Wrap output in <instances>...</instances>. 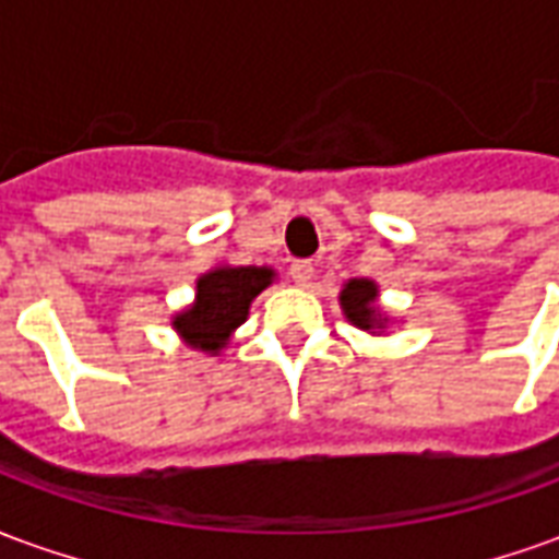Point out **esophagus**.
Segmentation results:
<instances>
[{
  "mask_svg": "<svg viewBox=\"0 0 559 559\" xmlns=\"http://www.w3.org/2000/svg\"><path fill=\"white\" fill-rule=\"evenodd\" d=\"M290 278L293 284H299V287H308L311 278H314V266L308 263V260H296L290 266Z\"/></svg>",
  "mask_w": 559,
  "mask_h": 559,
  "instance_id": "1",
  "label": "esophagus"
}]
</instances>
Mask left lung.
Here are the masks:
<instances>
[{"mask_svg":"<svg viewBox=\"0 0 559 559\" xmlns=\"http://www.w3.org/2000/svg\"><path fill=\"white\" fill-rule=\"evenodd\" d=\"M377 290L374 281L368 278H350L341 290V308H344V317L350 320L353 326L365 329V332H383L386 329V314L377 308Z\"/></svg>","mask_w":559,"mask_h":559,"instance_id":"obj_1","label":"left lung"}]
</instances>
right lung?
<instances>
[{
  "instance_id": "obj_1",
  "label": "right lung",
  "mask_w": 559,
  "mask_h": 559,
  "mask_svg": "<svg viewBox=\"0 0 559 559\" xmlns=\"http://www.w3.org/2000/svg\"><path fill=\"white\" fill-rule=\"evenodd\" d=\"M275 278L269 266H215L197 278L194 305L173 317L179 338L203 353H218L248 320V308Z\"/></svg>"
}]
</instances>
